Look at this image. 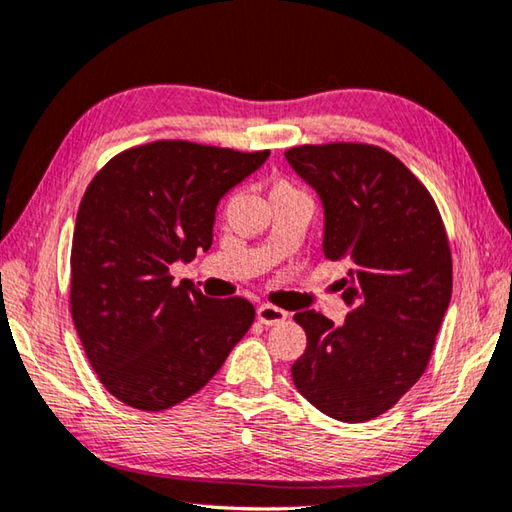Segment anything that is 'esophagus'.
<instances>
[{"label": "esophagus", "instance_id": "34e87169", "mask_svg": "<svg viewBox=\"0 0 512 512\" xmlns=\"http://www.w3.org/2000/svg\"><path fill=\"white\" fill-rule=\"evenodd\" d=\"M286 317H288L286 310L277 308V306H273V304H262V306L257 308V319H259V322H262V324H266V326H273V324L284 322Z\"/></svg>", "mask_w": 512, "mask_h": 512}]
</instances>
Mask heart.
Wrapping results in <instances>:
<instances>
[{
  "label": "heart",
  "instance_id": "obj_1",
  "mask_svg": "<svg viewBox=\"0 0 512 512\" xmlns=\"http://www.w3.org/2000/svg\"><path fill=\"white\" fill-rule=\"evenodd\" d=\"M275 193H295V186L286 182V179H277V182L270 186V195H275Z\"/></svg>",
  "mask_w": 512,
  "mask_h": 512
}]
</instances>
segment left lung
Returning <instances> with one entry per match:
<instances>
[{
    "mask_svg": "<svg viewBox=\"0 0 512 512\" xmlns=\"http://www.w3.org/2000/svg\"><path fill=\"white\" fill-rule=\"evenodd\" d=\"M288 164L324 204V255L346 262V322L295 315L306 350L293 382L339 422H368L424 375L453 293V257L435 199L388 150L304 144Z\"/></svg>",
    "mask_w": 512,
    "mask_h": 512,
    "instance_id": "left-lung-1",
    "label": "left lung"
}]
</instances>
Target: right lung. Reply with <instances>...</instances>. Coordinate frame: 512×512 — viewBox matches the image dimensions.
Instances as JSON below:
<instances>
[{
	"label": "right lung",
	"mask_w": 512,
	"mask_h": 512,
	"mask_svg": "<svg viewBox=\"0 0 512 512\" xmlns=\"http://www.w3.org/2000/svg\"><path fill=\"white\" fill-rule=\"evenodd\" d=\"M270 150L159 139L115 155L88 184L70 250V315L110 395L166 410L217 373L255 319L244 297L173 284L170 264L213 244L215 210Z\"/></svg>",
	"instance_id": "right-lung-1"
}]
</instances>
